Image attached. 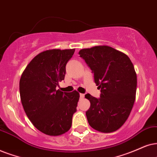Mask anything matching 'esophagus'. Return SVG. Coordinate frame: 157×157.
I'll return each instance as SVG.
<instances>
[{
    "mask_svg": "<svg viewBox=\"0 0 157 157\" xmlns=\"http://www.w3.org/2000/svg\"><path fill=\"white\" fill-rule=\"evenodd\" d=\"M80 98H84L85 95L83 94V93H80Z\"/></svg>",
    "mask_w": 157,
    "mask_h": 157,
    "instance_id": "obj_1",
    "label": "esophagus"
}]
</instances>
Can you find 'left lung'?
<instances>
[{
	"label": "left lung",
	"instance_id": "obj_1",
	"mask_svg": "<svg viewBox=\"0 0 157 157\" xmlns=\"http://www.w3.org/2000/svg\"><path fill=\"white\" fill-rule=\"evenodd\" d=\"M94 74L100 98L86 94L90 102L86 117L91 128L101 132L117 130L128 120L136 100L137 75L126 54L107 45L79 52Z\"/></svg>",
	"mask_w": 157,
	"mask_h": 157
}]
</instances>
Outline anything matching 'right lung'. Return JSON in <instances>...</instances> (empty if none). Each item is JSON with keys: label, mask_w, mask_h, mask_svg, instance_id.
I'll list each match as a JSON object with an SVG mask.
<instances>
[{"label": "right lung", "mask_w": 157, "mask_h": 157, "mask_svg": "<svg viewBox=\"0 0 157 157\" xmlns=\"http://www.w3.org/2000/svg\"><path fill=\"white\" fill-rule=\"evenodd\" d=\"M75 49H52L40 53L26 67L20 81L21 101L27 117L37 130L60 136L70 129L80 94L56 90L64 80L66 65Z\"/></svg>", "instance_id": "obj_1"}]
</instances>
